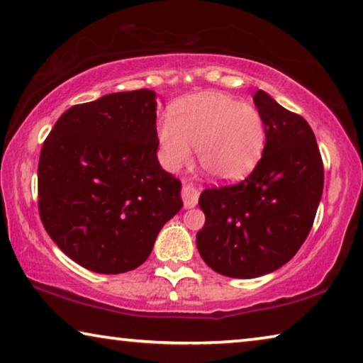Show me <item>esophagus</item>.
Returning <instances> with one entry per match:
<instances>
[{
    "mask_svg": "<svg viewBox=\"0 0 363 363\" xmlns=\"http://www.w3.org/2000/svg\"><path fill=\"white\" fill-rule=\"evenodd\" d=\"M199 189H195L192 184H184L182 186V201L186 208H194L199 203Z\"/></svg>",
    "mask_w": 363,
    "mask_h": 363,
    "instance_id": "34e87169",
    "label": "esophagus"
}]
</instances>
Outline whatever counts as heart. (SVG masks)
<instances>
[{"label": "heart", "instance_id": "obj_1", "mask_svg": "<svg viewBox=\"0 0 363 363\" xmlns=\"http://www.w3.org/2000/svg\"><path fill=\"white\" fill-rule=\"evenodd\" d=\"M162 163L177 171L192 160V147L201 169L218 182H235L256 168L266 145L261 113L235 97L218 91L179 101L173 118L157 125Z\"/></svg>", "mask_w": 363, "mask_h": 363}]
</instances>
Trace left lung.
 <instances>
[{"label": "left lung", "mask_w": 363, "mask_h": 363, "mask_svg": "<svg viewBox=\"0 0 363 363\" xmlns=\"http://www.w3.org/2000/svg\"><path fill=\"white\" fill-rule=\"evenodd\" d=\"M266 128L262 157L247 179L201 192L205 225L196 248L218 274L255 279L298 253L314 224L323 192V163L303 116L267 93L253 97Z\"/></svg>", "instance_id": "1"}]
</instances>
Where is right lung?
<instances>
[{
  "label": "right lung",
  "instance_id": "1",
  "mask_svg": "<svg viewBox=\"0 0 363 363\" xmlns=\"http://www.w3.org/2000/svg\"><path fill=\"white\" fill-rule=\"evenodd\" d=\"M157 93L106 94L70 107L43 144L40 216L64 253L97 274H123L152 253L182 208L181 181L157 158Z\"/></svg>",
  "mask_w": 363,
  "mask_h": 363
}]
</instances>
